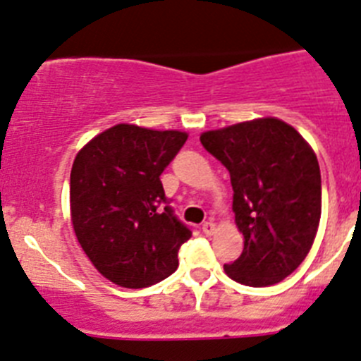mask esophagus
Masks as SVG:
<instances>
[{
    "label": "esophagus",
    "instance_id": "esophagus-1",
    "mask_svg": "<svg viewBox=\"0 0 361 361\" xmlns=\"http://www.w3.org/2000/svg\"><path fill=\"white\" fill-rule=\"evenodd\" d=\"M214 228H216V225L212 224V221H205V224L202 225V231H203V234H207V236H211V234L214 233Z\"/></svg>",
    "mask_w": 361,
    "mask_h": 361
}]
</instances>
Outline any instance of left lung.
<instances>
[{"label":"left lung","mask_w":361,"mask_h":361,"mask_svg":"<svg viewBox=\"0 0 361 361\" xmlns=\"http://www.w3.org/2000/svg\"><path fill=\"white\" fill-rule=\"evenodd\" d=\"M200 142L231 174L234 218L245 240L225 272L250 287L278 283L300 267L318 231L316 154L296 128L276 118L209 130Z\"/></svg>","instance_id":"obj_1"}]
</instances>
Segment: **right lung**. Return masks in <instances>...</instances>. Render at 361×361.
I'll return each mask as SVG.
<instances>
[{"mask_svg": "<svg viewBox=\"0 0 361 361\" xmlns=\"http://www.w3.org/2000/svg\"><path fill=\"white\" fill-rule=\"evenodd\" d=\"M187 134L120 123L90 140L71 171V216L81 249L112 283L143 289L178 269L192 236L159 176Z\"/></svg>", "mask_w": 361, "mask_h": 361, "instance_id": "obj_1", "label": "right lung"}]
</instances>
